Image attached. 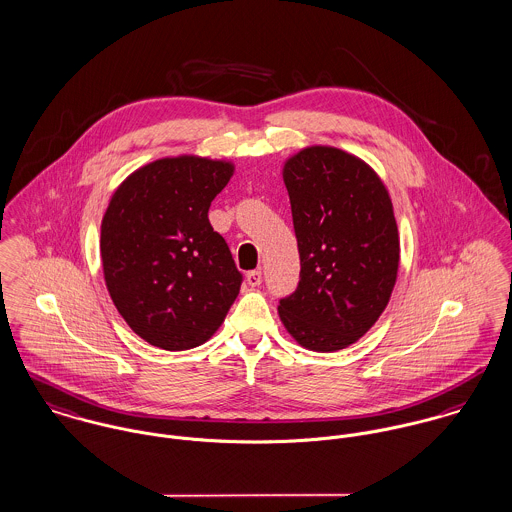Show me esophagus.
Returning <instances> with one entry per match:
<instances>
[{
	"label": "esophagus",
	"mask_w": 512,
	"mask_h": 512,
	"mask_svg": "<svg viewBox=\"0 0 512 512\" xmlns=\"http://www.w3.org/2000/svg\"><path fill=\"white\" fill-rule=\"evenodd\" d=\"M261 282H263L261 269H255V271H249V273H247V284H249V286H259Z\"/></svg>",
	"instance_id": "34e87169"
}]
</instances>
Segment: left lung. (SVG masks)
<instances>
[{"label": "left lung", "instance_id": "left-lung-1", "mask_svg": "<svg viewBox=\"0 0 512 512\" xmlns=\"http://www.w3.org/2000/svg\"><path fill=\"white\" fill-rule=\"evenodd\" d=\"M300 282L278 314L306 349L360 339L388 306L399 267L392 200L378 175L335 148H308L284 165Z\"/></svg>", "mask_w": 512, "mask_h": 512}]
</instances>
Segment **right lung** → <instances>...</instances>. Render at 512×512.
I'll return each instance as SVG.
<instances>
[{"label":"right lung","mask_w":512,"mask_h":512,"mask_svg":"<svg viewBox=\"0 0 512 512\" xmlns=\"http://www.w3.org/2000/svg\"><path fill=\"white\" fill-rule=\"evenodd\" d=\"M234 167L158 159L132 173L101 224V261L118 314L150 345L187 351L222 325L243 275L208 208Z\"/></svg>","instance_id":"right-lung-1"}]
</instances>
